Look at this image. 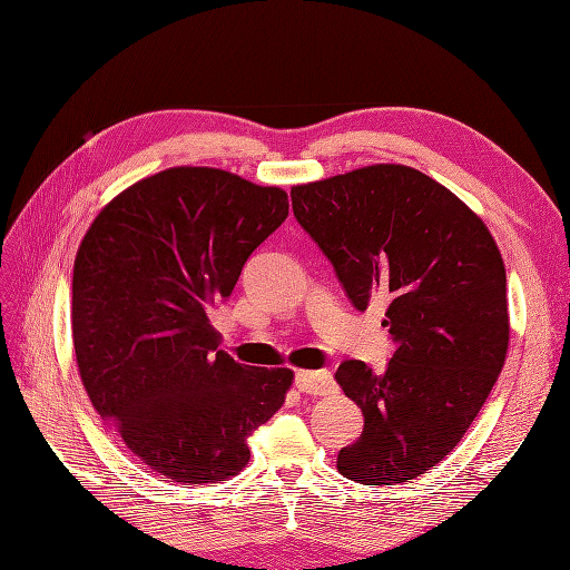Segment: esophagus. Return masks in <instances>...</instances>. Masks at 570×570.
<instances>
[{"instance_id": "esophagus-1", "label": "esophagus", "mask_w": 570, "mask_h": 570, "mask_svg": "<svg viewBox=\"0 0 570 570\" xmlns=\"http://www.w3.org/2000/svg\"><path fill=\"white\" fill-rule=\"evenodd\" d=\"M295 383H297L299 392H304V394L323 396V394L335 392V381L327 371H299L295 375Z\"/></svg>"}]
</instances>
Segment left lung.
<instances>
[{"label": "left lung", "mask_w": 570, "mask_h": 570, "mask_svg": "<svg viewBox=\"0 0 570 570\" xmlns=\"http://www.w3.org/2000/svg\"><path fill=\"white\" fill-rule=\"evenodd\" d=\"M289 195L358 312L375 295L387 299V368L350 358L335 373L364 413L337 471L361 485L409 482L461 442L504 366L502 254L478 214L411 166H364Z\"/></svg>", "instance_id": "left-lung-1"}]
</instances>
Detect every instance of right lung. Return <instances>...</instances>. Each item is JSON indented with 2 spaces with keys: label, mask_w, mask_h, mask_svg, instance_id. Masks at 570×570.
<instances>
[{
  "label": "right lung",
  "mask_w": 570,
  "mask_h": 570,
  "mask_svg": "<svg viewBox=\"0 0 570 570\" xmlns=\"http://www.w3.org/2000/svg\"><path fill=\"white\" fill-rule=\"evenodd\" d=\"M287 193L209 166H176L114 197L73 266V350L95 411L170 482L226 480L247 438L285 404L289 368L218 350L209 312L287 218Z\"/></svg>",
  "instance_id": "obj_1"
}]
</instances>
